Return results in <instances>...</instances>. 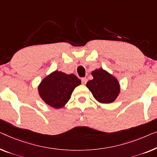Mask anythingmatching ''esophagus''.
Segmentation results:
<instances>
[{
  "label": "esophagus",
  "mask_w": 157,
  "mask_h": 157,
  "mask_svg": "<svg viewBox=\"0 0 157 157\" xmlns=\"http://www.w3.org/2000/svg\"><path fill=\"white\" fill-rule=\"evenodd\" d=\"M87 81L88 79L86 78H81V81H82V83L83 84H86V83H87Z\"/></svg>",
  "instance_id": "1"
}]
</instances>
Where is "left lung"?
I'll return each mask as SVG.
<instances>
[{
  "instance_id": "1",
  "label": "left lung",
  "mask_w": 157,
  "mask_h": 157,
  "mask_svg": "<svg viewBox=\"0 0 157 157\" xmlns=\"http://www.w3.org/2000/svg\"><path fill=\"white\" fill-rule=\"evenodd\" d=\"M91 75L94 78L88 81L86 87L94 98L102 104L114 102L120 93V85L117 79L102 68L95 69Z\"/></svg>"
}]
</instances>
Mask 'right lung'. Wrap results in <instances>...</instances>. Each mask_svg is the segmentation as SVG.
Returning <instances> with one entry per match:
<instances>
[{
  "mask_svg": "<svg viewBox=\"0 0 157 157\" xmlns=\"http://www.w3.org/2000/svg\"><path fill=\"white\" fill-rule=\"evenodd\" d=\"M81 84V81L74 74L56 70L42 79L37 87L38 94L47 105L60 109L69 102L74 88Z\"/></svg>",
  "mask_w": 157,
  "mask_h": 157,
  "instance_id": "obj_1",
  "label": "right lung"
}]
</instances>
